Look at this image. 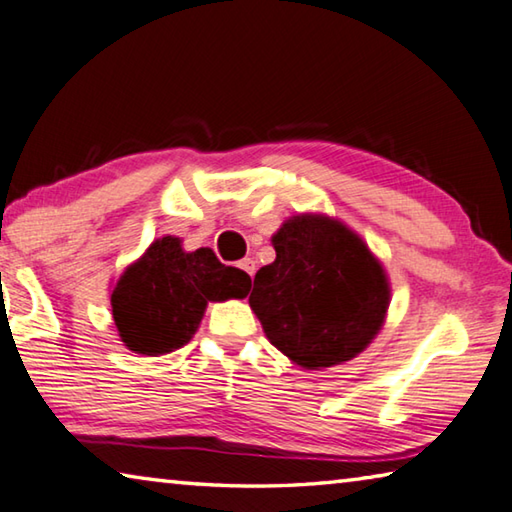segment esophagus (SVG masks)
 I'll return each instance as SVG.
<instances>
[{
	"mask_svg": "<svg viewBox=\"0 0 512 512\" xmlns=\"http://www.w3.org/2000/svg\"><path fill=\"white\" fill-rule=\"evenodd\" d=\"M238 267H240V270H242V272H245V274L249 276V279H254V272H256V263H254V261H251V258H242V261L238 263Z\"/></svg>",
	"mask_w": 512,
	"mask_h": 512,
	"instance_id": "1",
	"label": "esophagus"
}]
</instances>
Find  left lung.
Instances as JSON below:
<instances>
[{
  "label": "left lung",
  "instance_id": "8db88e82",
  "mask_svg": "<svg viewBox=\"0 0 512 512\" xmlns=\"http://www.w3.org/2000/svg\"><path fill=\"white\" fill-rule=\"evenodd\" d=\"M272 242L276 261L256 272L249 294L267 339L303 369L353 360L387 315L382 265L360 236L326 215H294Z\"/></svg>",
  "mask_w": 512,
  "mask_h": 512
}]
</instances>
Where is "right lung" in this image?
<instances>
[{"label": "right lung", "mask_w": 512, "mask_h": 512, "mask_svg": "<svg viewBox=\"0 0 512 512\" xmlns=\"http://www.w3.org/2000/svg\"><path fill=\"white\" fill-rule=\"evenodd\" d=\"M249 276L227 267L209 247L186 251L179 238L152 242L112 292V315L123 344L141 355H164L191 342L209 301L245 299Z\"/></svg>", "instance_id": "obj_1"}]
</instances>
